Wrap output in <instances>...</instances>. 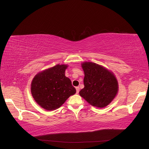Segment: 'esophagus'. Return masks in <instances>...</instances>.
I'll use <instances>...</instances> for the list:
<instances>
[{
  "instance_id": "obj_1",
  "label": "esophagus",
  "mask_w": 149,
  "mask_h": 149,
  "mask_svg": "<svg viewBox=\"0 0 149 149\" xmlns=\"http://www.w3.org/2000/svg\"><path fill=\"white\" fill-rule=\"evenodd\" d=\"M75 89H76V92H77V94H78L79 92V90H80V88H79V86H77V87L75 88Z\"/></svg>"
}]
</instances>
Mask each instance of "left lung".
Wrapping results in <instances>:
<instances>
[{"label": "left lung", "mask_w": 149, "mask_h": 149, "mask_svg": "<svg viewBox=\"0 0 149 149\" xmlns=\"http://www.w3.org/2000/svg\"><path fill=\"white\" fill-rule=\"evenodd\" d=\"M85 77L84 88L79 94L93 106L103 108L111 102L118 92L114 75L102 66L91 62L81 64Z\"/></svg>", "instance_id": "obj_1"}]
</instances>
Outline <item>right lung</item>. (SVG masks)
I'll return each mask as SVG.
<instances>
[{
    "mask_svg": "<svg viewBox=\"0 0 149 149\" xmlns=\"http://www.w3.org/2000/svg\"><path fill=\"white\" fill-rule=\"evenodd\" d=\"M66 65L58 64L37 74L31 84V93L42 108L52 111L61 106L76 90L65 76Z\"/></svg>",
    "mask_w": 149,
    "mask_h": 149,
    "instance_id": "right-lung-1",
    "label": "right lung"
}]
</instances>
